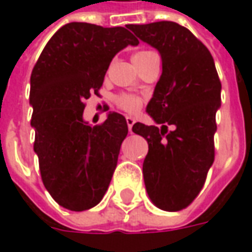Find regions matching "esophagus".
Here are the masks:
<instances>
[{
	"label": "esophagus",
	"instance_id": "esophagus-1",
	"mask_svg": "<svg viewBox=\"0 0 252 252\" xmlns=\"http://www.w3.org/2000/svg\"><path fill=\"white\" fill-rule=\"evenodd\" d=\"M126 120V124H128V129H129V132H132V126H133V124H135V119L131 117V116H128Z\"/></svg>",
	"mask_w": 252,
	"mask_h": 252
}]
</instances>
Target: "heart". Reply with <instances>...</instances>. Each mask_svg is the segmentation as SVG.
<instances>
[{"mask_svg": "<svg viewBox=\"0 0 252 252\" xmlns=\"http://www.w3.org/2000/svg\"><path fill=\"white\" fill-rule=\"evenodd\" d=\"M153 55H157V54L153 51H148V50H143V51L135 52L133 57H132V61H133L135 66H136V64H139L143 61H146L147 58L153 57ZM117 104H119L121 109L126 110L129 113H133V112H136L142 106V99L136 97V95H132V94H121L120 97L117 98Z\"/></svg>", "mask_w": 252, "mask_h": 252, "instance_id": "b5f03b06", "label": "heart"}]
</instances>
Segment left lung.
I'll return each instance as SVG.
<instances>
[{"mask_svg":"<svg viewBox=\"0 0 252 252\" xmlns=\"http://www.w3.org/2000/svg\"><path fill=\"white\" fill-rule=\"evenodd\" d=\"M128 28L162 58V75L147 105L148 115L162 126H132L148 143L146 189L159 209L181 211L198 195L215 160L221 82L209 50L185 27L158 21ZM167 125L175 129L167 131Z\"/></svg>","mask_w":252,"mask_h":252,"instance_id":"8db88e82","label":"left lung"}]
</instances>
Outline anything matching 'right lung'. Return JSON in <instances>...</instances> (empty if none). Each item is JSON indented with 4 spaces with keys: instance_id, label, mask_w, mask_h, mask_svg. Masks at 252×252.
Instances as JSON below:
<instances>
[{
    "instance_id": "obj_1",
    "label": "right lung",
    "mask_w": 252,
    "mask_h": 252,
    "mask_svg": "<svg viewBox=\"0 0 252 252\" xmlns=\"http://www.w3.org/2000/svg\"><path fill=\"white\" fill-rule=\"evenodd\" d=\"M139 40L123 27L68 23L44 47L31 75V126L41 181L68 211L102 200L128 133L126 117L109 112L99 126L83 120L85 99L99 95L112 59Z\"/></svg>"
}]
</instances>
